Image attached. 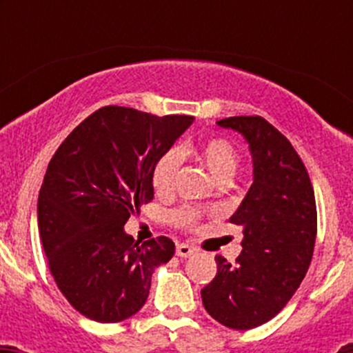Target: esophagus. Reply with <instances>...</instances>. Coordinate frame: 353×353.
Returning <instances> with one entry per match:
<instances>
[{
	"instance_id": "34e87169",
	"label": "esophagus",
	"mask_w": 353,
	"mask_h": 353,
	"mask_svg": "<svg viewBox=\"0 0 353 353\" xmlns=\"http://www.w3.org/2000/svg\"><path fill=\"white\" fill-rule=\"evenodd\" d=\"M194 251H196V249H194L193 245H190V244L179 243L176 245V254L179 256V258H188V256L193 254Z\"/></svg>"
}]
</instances>
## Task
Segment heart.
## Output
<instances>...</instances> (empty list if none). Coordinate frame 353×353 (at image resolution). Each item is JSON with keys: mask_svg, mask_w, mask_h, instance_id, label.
<instances>
[{"mask_svg": "<svg viewBox=\"0 0 353 353\" xmlns=\"http://www.w3.org/2000/svg\"><path fill=\"white\" fill-rule=\"evenodd\" d=\"M181 154L193 155L194 159L199 160L216 183L230 181L239 165V154H237L236 147L223 138H205L191 147L181 148ZM179 154L176 150L165 152L157 160L154 174H152V183L159 194H167L172 191L177 169H179ZM174 219L179 225L193 227L196 223L198 215L193 210L184 208L177 212Z\"/></svg>", "mask_w": 353, "mask_h": 353, "instance_id": "heart-1", "label": "heart"}]
</instances>
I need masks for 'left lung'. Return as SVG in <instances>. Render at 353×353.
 I'll return each mask as SVG.
<instances>
[{"label": "left lung", "mask_w": 353, "mask_h": 353, "mask_svg": "<svg viewBox=\"0 0 353 353\" xmlns=\"http://www.w3.org/2000/svg\"><path fill=\"white\" fill-rule=\"evenodd\" d=\"M244 138L252 184L230 222L243 229L236 263L215 256L216 276L201 290L206 312L232 330H251L275 318L301 285L316 243V201L301 157L259 116L216 121Z\"/></svg>", "instance_id": "8db88e82"}]
</instances>
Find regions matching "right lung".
<instances>
[{
  "instance_id": "1",
  "label": "right lung",
  "mask_w": 353,
  "mask_h": 353,
  "mask_svg": "<svg viewBox=\"0 0 353 353\" xmlns=\"http://www.w3.org/2000/svg\"><path fill=\"white\" fill-rule=\"evenodd\" d=\"M193 121L108 105L78 124L49 162L37 201L42 248L58 288L85 318L137 314L155 268L174 256L169 237L134 243L124 223L152 201L157 160Z\"/></svg>"
}]
</instances>
